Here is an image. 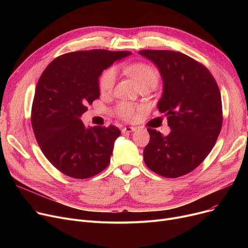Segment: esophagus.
Instances as JSON below:
<instances>
[{
    "label": "esophagus",
    "mask_w": 248,
    "mask_h": 248,
    "mask_svg": "<svg viewBox=\"0 0 248 248\" xmlns=\"http://www.w3.org/2000/svg\"><path fill=\"white\" fill-rule=\"evenodd\" d=\"M136 131V127L134 126H125L122 129V133L125 134V133H131V132H135Z\"/></svg>",
    "instance_id": "esophagus-1"
}]
</instances>
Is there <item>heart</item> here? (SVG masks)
<instances>
[{
  "label": "heart",
  "mask_w": 248,
  "mask_h": 248,
  "mask_svg": "<svg viewBox=\"0 0 248 248\" xmlns=\"http://www.w3.org/2000/svg\"><path fill=\"white\" fill-rule=\"evenodd\" d=\"M124 71L133 78L140 87L147 85L155 86L160 79V73L158 69L154 67L153 65L147 63L132 64L129 66H126L124 68ZM115 79L116 72L114 68L110 67L104 70L100 75L98 82L100 93H109L113 89ZM142 110H144V107L142 106H139V104L127 101H121L114 108L115 115L126 122H133L138 120Z\"/></svg>",
  "instance_id": "obj_1"
}]
</instances>
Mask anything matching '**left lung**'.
<instances>
[{
    "label": "left lung",
    "instance_id": "1",
    "mask_svg": "<svg viewBox=\"0 0 248 248\" xmlns=\"http://www.w3.org/2000/svg\"><path fill=\"white\" fill-rule=\"evenodd\" d=\"M157 65L164 81L158 108L171 133L148 128L147 167L160 176L178 178L196 169L213 149L222 127V101L211 72L197 60L171 50H140Z\"/></svg>",
    "mask_w": 248,
    "mask_h": 248
}]
</instances>
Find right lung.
Returning a JSON list of instances; mask_svg holds the SVG:
<instances>
[{"mask_svg": "<svg viewBox=\"0 0 248 248\" xmlns=\"http://www.w3.org/2000/svg\"><path fill=\"white\" fill-rule=\"evenodd\" d=\"M129 51L69 52L52 61L39 78L31 124L36 140L58 171L75 179L106 169L121 131L114 125L85 128L80 116L99 97L101 72Z\"/></svg>", "mask_w": 248, "mask_h": 248, "instance_id": "right-lung-1", "label": "right lung"}]
</instances>
